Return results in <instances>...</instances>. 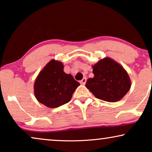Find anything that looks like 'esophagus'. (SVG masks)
<instances>
[{
    "label": "esophagus",
    "mask_w": 152,
    "mask_h": 152,
    "mask_svg": "<svg viewBox=\"0 0 152 152\" xmlns=\"http://www.w3.org/2000/svg\"><path fill=\"white\" fill-rule=\"evenodd\" d=\"M86 77H84L82 80L80 81V84H83V85H84L85 84H86Z\"/></svg>",
    "instance_id": "1"
}]
</instances>
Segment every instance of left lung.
Returning a JSON list of instances; mask_svg holds the SVG:
<instances>
[{"label": "left lung", "mask_w": 152, "mask_h": 152, "mask_svg": "<svg viewBox=\"0 0 152 152\" xmlns=\"http://www.w3.org/2000/svg\"><path fill=\"white\" fill-rule=\"evenodd\" d=\"M94 77L87 80L86 87L95 97L115 102L122 99L132 86L126 70L110 57H104L92 66Z\"/></svg>", "instance_id": "obj_1"}]
</instances>
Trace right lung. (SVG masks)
Returning a JSON list of instances; mask_svg holds the SVG:
<instances>
[{
    "mask_svg": "<svg viewBox=\"0 0 152 152\" xmlns=\"http://www.w3.org/2000/svg\"><path fill=\"white\" fill-rule=\"evenodd\" d=\"M61 61L52 59L39 72L34 84V96L48 108L68 103L80 84L64 71Z\"/></svg>",
    "mask_w": 152,
    "mask_h": 152,
    "instance_id": "right-lung-1",
    "label": "right lung"
}]
</instances>
